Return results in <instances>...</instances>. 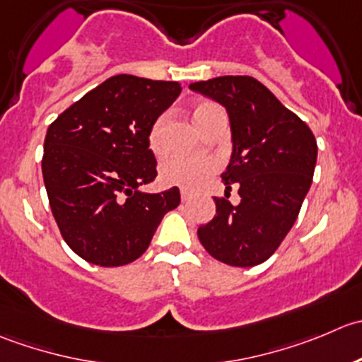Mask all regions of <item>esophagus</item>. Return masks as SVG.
I'll return each instance as SVG.
<instances>
[{"instance_id":"obj_1","label":"esophagus","mask_w":362,"mask_h":362,"mask_svg":"<svg viewBox=\"0 0 362 362\" xmlns=\"http://www.w3.org/2000/svg\"><path fill=\"white\" fill-rule=\"evenodd\" d=\"M189 199H192V192H189V189L182 188L181 189V200H182V202H186V200H189Z\"/></svg>"}]
</instances>
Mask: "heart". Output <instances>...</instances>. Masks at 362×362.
<instances>
[{
  "label": "heart",
  "instance_id": "1",
  "mask_svg": "<svg viewBox=\"0 0 362 362\" xmlns=\"http://www.w3.org/2000/svg\"><path fill=\"white\" fill-rule=\"evenodd\" d=\"M214 103L204 102L199 103L193 110V119L199 124L204 117L207 116ZM169 114H160L151 124V130L148 135V144L155 155H162L165 151V135L167 127H169ZM216 170V162L207 156H174L169 158L162 165V177L163 181L169 185L185 186V188H195V186L202 185L211 174Z\"/></svg>",
  "mask_w": 362,
  "mask_h": 362
}]
</instances>
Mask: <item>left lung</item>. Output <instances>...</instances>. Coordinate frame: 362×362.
Here are the masks:
<instances>
[{
	"instance_id": "8db88e82",
	"label": "left lung",
	"mask_w": 362,
	"mask_h": 362,
	"mask_svg": "<svg viewBox=\"0 0 362 362\" xmlns=\"http://www.w3.org/2000/svg\"><path fill=\"white\" fill-rule=\"evenodd\" d=\"M189 88L227 109L234 142L221 174L227 192L214 197L216 214L197 230L200 243L228 266L266 262L294 225L311 186L317 163L313 132L250 75H225ZM232 187L242 197L238 206L228 200Z\"/></svg>"
}]
</instances>
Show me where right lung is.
<instances>
[{
  "instance_id": "obj_1",
  "label": "right lung",
  "mask_w": 362,
  "mask_h": 362,
  "mask_svg": "<svg viewBox=\"0 0 362 362\" xmlns=\"http://www.w3.org/2000/svg\"><path fill=\"white\" fill-rule=\"evenodd\" d=\"M180 82L116 75L52 121L42 174L66 245L86 262L117 267L148 250L180 189L139 192L156 177L148 135L180 96Z\"/></svg>"
}]
</instances>
